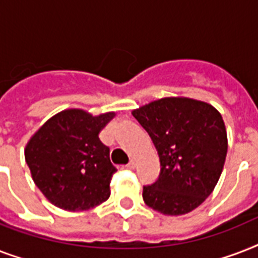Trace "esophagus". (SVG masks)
Wrapping results in <instances>:
<instances>
[{
	"label": "esophagus",
	"instance_id": "34e87169",
	"mask_svg": "<svg viewBox=\"0 0 258 258\" xmlns=\"http://www.w3.org/2000/svg\"><path fill=\"white\" fill-rule=\"evenodd\" d=\"M127 167H128V169H135V167H137V162L134 161V159H131L128 165H127Z\"/></svg>",
	"mask_w": 258,
	"mask_h": 258
}]
</instances>
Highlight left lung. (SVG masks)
Here are the masks:
<instances>
[{
  "instance_id": "left-lung-1",
  "label": "left lung",
  "mask_w": 258,
  "mask_h": 258,
  "mask_svg": "<svg viewBox=\"0 0 258 258\" xmlns=\"http://www.w3.org/2000/svg\"><path fill=\"white\" fill-rule=\"evenodd\" d=\"M161 161L158 179L143 186L146 205L166 216L198 208L216 187L228 153L221 113L205 101L165 97L134 109Z\"/></svg>"
}]
</instances>
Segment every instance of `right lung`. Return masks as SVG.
Returning a JSON list of instances; mask_svg holds the SVG:
<instances>
[{
  "instance_id": "add662e5",
  "label": "right lung",
  "mask_w": 258,
  "mask_h": 258,
  "mask_svg": "<svg viewBox=\"0 0 258 258\" xmlns=\"http://www.w3.org/2000/svg\"><path fill=\"white\" fill-rule=\"evenodd\" d=\"M113 116V112L92 116L83 109H66L30 138L26 165L36 186L54 206L82 212L108 200L116 167L99 133Z\"/></svg>"
}]
</instances>
